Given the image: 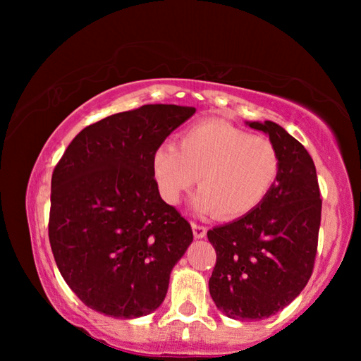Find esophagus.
I'll return each instance as SVG.
<instances>
[{"label": "esophagus", "mask_w": 361, "mask_h": 361, "mask_svg": "<svg viewBox=\"0 0 361 361\" xmlns=\"http://www.w3.org/2000/svg\"><path fill=\"white\" fill-rule=\"evenodd\" d=\"M192 232H194V237L195 239H202L207 234V228L202 224H197V223H192Z\"/></svg>", "instance_id": "1"}]
</instances>
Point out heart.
<instances>
[{
  "mask_svg": "<svg viewBox=\"0 0 361 361\" xmlns=\"http://www.w3.org/2000/svg\"><path fill=\"white\" fill-rule=\"evenodd\" d=\"M280 169L282 157L272 140L216 119L192 124L176 148L162 145L152 154V173L167 202L178 204L197 178V207L221 219L259 205Z\"/></svg>",
  "mask_w": 361,
  "mask_h": 361,
  "instance_id": "b5f03b06",
  "label": "heart"
}]
</instances>
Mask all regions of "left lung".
I'll return each instance as SVG.
<instances>
[{"mask_svg":"<svg viewBox=\"0 0 361 361\" xmlns=\"http://www.w3.org/2000/svg\"><path fill=\"white\" fill-rule=\"evenodd\" d=\"M280 151L276 185L247 215L207 232L216 252L209 280L216 307L229 319L261 320L286 307L314 272L322 199L307 149L276 122H250Z\"/></svg>","mask_w":361,"mask_h":361,"instance_id":"1","label":"left lung"}]
</instances>
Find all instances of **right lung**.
<instances>
[{"label":"right lung","mask_w":361,"mask_h":361,"mask_svg":"<svg viewBox=\"0 0 361 361\" xmlns=\"http://www.w3.org/2000/svg\"><path fill=\"white\" fill-rule=\"evenodd\" d=\"M195 113L143 105L90 124L52 172L49 242L65 282L87 307L118 319L152 312L192 242L188 219L164 202L152 154Z\"/></svg>","instance_id":"1"}]
</instances>
